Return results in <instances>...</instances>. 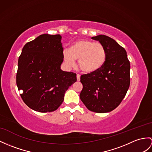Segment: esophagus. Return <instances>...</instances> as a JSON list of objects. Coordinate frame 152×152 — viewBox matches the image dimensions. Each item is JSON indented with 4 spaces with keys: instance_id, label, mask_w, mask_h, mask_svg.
Returning <instances> with one entry per match:
<instances>
[{
    "instance_id": "1",
    "label": "esophagus",
    "mask_w": 152,
    "mask_h": 152,
    "mask_svg": "<svg viewBox=\"0 0 152 152\" xmlns=\"http://www.w3.org/2000/svg\"><path fill=\"white\" fill-rule=\"evenodd\" d=\"M80 75H79V74H77V81H79L80 80Z\"/></svg>"
}]
</instances>
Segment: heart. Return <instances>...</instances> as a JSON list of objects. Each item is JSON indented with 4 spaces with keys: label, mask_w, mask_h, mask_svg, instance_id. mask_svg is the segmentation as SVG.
Wrapping results in <instances>:
<instances>
[{
    "label": "heart",
    "mask_w": 152,
    "mask_h": 152,
    "mask_svg": "<svg viewBox=\"0 0 152 152\" xmlns=\"http://www.w3.org/2000/svg\"><path fill=\"white\" fill-rule=\"evenodd\" d=\"M106 52L104 46L100 42L90 40H79L74 42L69 51H65L64 58L69 67L75 64V60H79L81 70L86 73L97 71L104 65Z\"/></svg>",
    "instance_id": "heart-1"
}]
</instances>
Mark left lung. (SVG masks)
<instances>
[{
  "mask_svg": "<svg viewBox=\"0 0 152 152\" xmlns=\"http://www.w3.org/2000/svg\"><path fill=\"white\" fill-rule=\"evenodd\" d=\"M99 40L106 52L104 65L97 71L80 76V98L86 108L96 113L115 109L124 98L130 84V63L124 48L109 37H91Z\"/></svg>",
  "mask_w": 152,
  "mask_h": 152,
  "instance_id": "obj_1",
  "label": "left lung"
}]
</instances>
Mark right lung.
Here are the masks:
<instances>
[{
  "mask_svg": "<svg viewBox=\"0 0 152 152\" xmlns=\"http://www.w3.org/2000/svg\"><path fill=\"white\" fill-rule=\"evenodd\" d=\"M60 35L43 34L27 42L18 58L16 83L29 108L39 112L56 110L76 73L62 71L63 48Z\"/></svg>",
  "mask_w": 152,
  "mask_h": 152,
  "instance_id": "1",
  "label": "right lung"
}]
</instances>
